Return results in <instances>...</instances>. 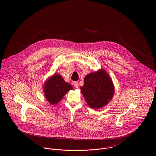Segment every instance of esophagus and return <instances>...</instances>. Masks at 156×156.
<instances>
[{
	"label": "esophagus",
	"mask_w": 156,
	"mask_h": 156,
	"mask_svg": "<svg viewBox=\"0 0 156 156\" xmlns=\"http://www.w3.org/2000/svg\"><path fill=\"white\" fill-rule=\"evenodd\" d=\"M73 85H74V87L75 88H78V82H74L73 83Z\"/></svg>",
	"instance_id": "1"
}]
</instances>
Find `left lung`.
<instances>
[{
  "label": "left lung",
  "mask_w": 156,
  "mask_h": 156,
  "mask_svg": "<svg viewBox=\"0 0 156 156\" xmlns=\"http://www.w3.org/2000/svg\"><path fill=\"white\" fill-rule=\"evenodd\" d=\"M81 90L87 104L94 109H98L112 100L114 86L108 75L105 70H100L85 76Z\"/></svg>",
  "instance_id": "obj_1"
}]
</instances>
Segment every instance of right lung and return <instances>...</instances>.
Masks as SVG:
<instances>
[{
  "label": "right lung",
  "instance_id": "right-lung-1",
  "mask_svg": "<svg viewBox=\"0 0 156 156\" xmlns=\"http://www.w3.org/2000/svg\"><path fill=\"white\" fill-rule=\"evenodd\" d=\"M44 89L46 100L51 104L55 105L59 102L63 96L73 87L61 75H54L46 82Z\"/></svg>",
  "mask_w": 156,
  "mask_h": 156
}]
</instances>
